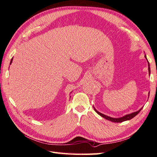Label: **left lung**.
Listing matches in <instances>:
<instances>
[{
  "label": "left lung",
  "instance_id": "left-lung-1",
  "mask_svg": "<svg viewBox=\"0 0 157 157\" xmlns=\"http://www.w3.org/2000/svg\"><path fill=\"white\" fill-rule=\"evenodd\" d=\"M144 57H145V58L146 59L147 62H148V72H149V75H150V63H149V62H148V59H147V57H146V55L144 56ZM149 95H150V92L148 93V96H149ZM94 110H95V112H96V113H97L99 115H100L101 117L104 118V119H105L106 120L112 121V122H114V123H121V122H123V121H129V120H130V119H133V117H135L136 116V115L140 113V110H141L142 109V108H140V109L139 110H137V111H136V112H134V113H132L126 114V115H124V116H123V117H119V118H113V117H108V116H107V115H105V114H102V113H100V112H98L96 109H95V108L94 107Z\"/></svg>",
  "mask_w": 157,
  "mask_h": 157
}]
</instances>
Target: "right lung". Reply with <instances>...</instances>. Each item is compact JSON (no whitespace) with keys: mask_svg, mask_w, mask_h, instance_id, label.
<instances>
[{"mask_svg":"<svg viewBox=\"0 0 157 157\" xmlns=\"http://www.w3.org/2000/svg\"><path fill=\"white\" fill-rule=\"evenodd\" d=\"M13 58H12V59H11V62H10V64H11V63H12V62H13Z\"/></svg>","mask_w":157,"mask_h":157,"instance_id":"obj_1","label":"right lung"}]
</instances>
